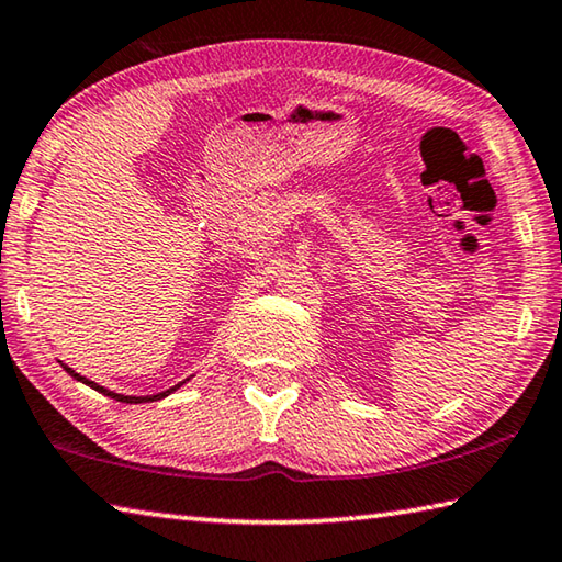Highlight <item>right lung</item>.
Here are the masks:
<instances>
[{"mask_svg": "<svg viewBox=\"0 0 562 562\" xmlns=\"http://www.w3.org/2000/svg\"><path fill=\"white\" fill-rule=\"evenodd\" d=\"M64 369H66V374L69 376H74L76 382H81V384H87V386H91V389H97L99 394H103V396H111V398H116V402H123V404H144V402H158V398H166L168 394H173L176 389H180L183 386L186 382H180V384H176V386H170V389H166V392H160V394H148V396H126V394H116V392H111V389H106V386H101V384H97V382H91V379H87V376H81L79 372H74L71 367H66V364H61Z\"/></svg>", "mask_w": 562, "mask_h": 562, "instance_id": "1", "label": "right lung"}]
</instances>
